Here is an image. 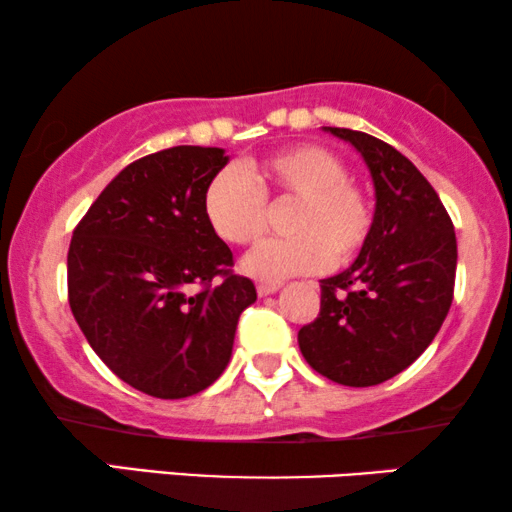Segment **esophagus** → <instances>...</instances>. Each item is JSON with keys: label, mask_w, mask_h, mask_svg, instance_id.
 Segmentation results:
<instances>
[{"label": "esophagus", "mask_w": 512, "mask_h": 512, "mask_svg": "<svg viewBox=\"0 0 512 512\" xmlns=\"http://www.w3.org/2000/svg\"><path fill=\"white\" fill-rule=\"evenodd\" d=\"M258 296H270V293H277L279 291V284L277 282H261L256 286Z\"/></svg>", "instance_id": "esophagus-1"}]
</instances>
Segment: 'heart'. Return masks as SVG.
I'll return each mask as SVG.
<instances>
[{
	"label": "heart",
	"instance_id": "b5f03b06",
	"mask_svg": "<svg viewBox=\"0 0 512 512\" xmlns=\"http://www.w3.org/2000/svg\"><path fill=\"white\" fill-rule=\"evenodd\" d=\"M296 200L282 240L263 242L242 268L265 282L349 263L373 233V205L366 191L347 179V165L317 144H298L240 170L216 172L202 191L209 228L233 247H247L268 226V202Z\"/></svg>",
	"mask_w": 512,
	"mask_h": 512
}]
</instances>
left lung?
I'll return each mask as SVG.
<instances>
[{
    "mask_svg": "<svg viewBox=\"0 0 512 512\" xmlns=\"http://www.w3.org/2000/svg\"><path fill=\"white\" fill-rule=\"evenodd\" d=\"M361 153L375 186L373 233L356 261L321 279L319 317L298 331L305 361L345 387H373L431 345L450 312L457 237L424 174L382 139L324 128Z\"/></svg>",
    "mask_w": 512,
    "mask_h": 512,
    "instance_id": "8db88e82",
    "label": "left lung"
}]
</instances>
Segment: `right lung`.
<instances>
[{"label":"right lung","instance_id":"add662e5","mask_svg":"<svg viewBox=\"0 0 512 512\" xmlns=\"http://www.w3.org/2000/svg\"><path fill=\"white\" fill-rule=\"evenodd\" d=\"M216 146H172L109 181L72 235L69 307L93 352L123 382L186 398L226 370L240 314L256 303L233 251L202 214ZM221 276V280H216Z\"/></svg>","mask_w":512,"mask_h":512}]
</instances>
